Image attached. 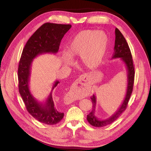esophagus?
Instances as JSON below:
<instances>
[{"label":"esophagus","mask_w":151,"mask_h":151,"mask_svg":"<svg viewBox=\"0 0 151 151\" xmlns=\"http://www.w3.org/2000/svg\"><path fill=\"white\" fill-rule=\"evenodd\" d=\"M84 78H85V76H84ZM84 80H83V78H80L79 81H78V83H79V82H81V81H84Z\"/></svg>","instance_id":"esophagus-1"}]
</instances>
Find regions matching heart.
Segmentation results:
<instances>
[{
  "label": "heart",
  "instance_id": "heart-1",
  "mask_svg": "<svg viewBox=\"0 0 151 151\" xmlns=\"http://www.w3.org/2000/svg\"><path fill=\"white\" fill-rule=\"evenodd\" d=\"M108 37L102 32L84 30L73 38L63 56L67 65L72 62L70 57L81 56L83 63L91 68L97 67L103 60L108 47Z\"/></svg>",
  "mask_w": 151,
  "mask_h": 151
}]
</instances>
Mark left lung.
Here are the masks:
<instances>
[{"instance_id":"1","label":"left lung","mask_w":151,"mask_h":151,"mask_svg":"<svg viewBox=\"0 0 151 151\" xmlns=\"http://www.w3.org/2000/svg\"><path fill=\"white\" fill-rule=\"evenodd\" d=\"M115 40L114 46V52L112 56V59L121 58V60L124 62L127 69V91L124 100L122 102L120 107L115 111L110 117L106 119H99L95 116V108L97 104V98L95 95H93L91 97L93 103V110L87 115V120L89 123L92 126L95 127H105L108 124H110L113 123L120 116L122 113L126 110L128 102L129 101L130 96L132 95L134 81V67L133 64V60L132 54L130 50L126 40L121 34V32L119 30L118 28H115Z\"/></svg>"}]
</instances>
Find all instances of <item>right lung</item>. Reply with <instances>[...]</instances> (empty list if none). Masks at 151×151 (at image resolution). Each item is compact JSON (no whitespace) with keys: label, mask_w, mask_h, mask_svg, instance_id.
<instances>
[{"label":"right lung","mask_w":151,"mask_h":151,"mask_svg":"<svg viewBox=\"0 0 151 151\" xmlns=\"http://www.w3.org/2000/svg\"><path fill=\"white\" fill-rule=\"evenodd\" d=\"M70 24L55 23L43 24L35 32L24 46L18 67L19 91L27 110L32 116L41 123L52 125L62 119L64 114L54 107L52 93L60 82H54L45 102L37 101L31 93L29 88L31 67L33 60L45 53L56 54L59 50L60 42Z\"/></svg>","instance_id":"obj_1"}]
</instances>
